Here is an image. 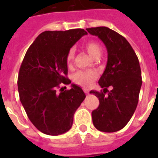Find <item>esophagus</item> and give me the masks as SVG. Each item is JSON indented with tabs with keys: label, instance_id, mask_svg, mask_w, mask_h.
<instances>
[{
	"label": "esophagus",
	"instance_id": "esophagus-1",
	"mask_svg": "<svg viewBox=\"0 0 158 158\" xmlns=\"http://www.w3.org/2000/svg\"><path fill=\"white\" fill-rule=\"evenodd\" d=\"M84 93H85V94H89V90H88V89H84Z\"/></svg>",
	"mask_w": 158,
	"mask_h": 158
}]
</instances>
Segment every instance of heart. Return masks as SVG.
Masks as SVG:
<instances>
[{"label":"heart","instance_id":"1","mask_svg":"<svg viewBox=\"0 0 158 158\" xmlns=\"http://www.w3.org/2000/svg\"><path fill=\"white\" fill-rule=\"evenodd\" d=\"M85 49L89 54L94 58L100 56L102 53V48L96 41H89L85 43ZM74 58V50L70 49L66 56V62L68 65H70ZM98 77V74L94 70H81L75 73L73 76V81L78 85L89 88Z\"/></svg>","mask_w":158,"mask_h":158}]
</instances>
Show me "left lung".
<instances>
[{"label": "left lung", "instance_id": "8db88e82", "mask_svg": "<svg viewBox=\"0 0 158 158\" xmlns=\"http://www.w3.org/2000/svg\"><path fill=\"white\" fill-rule=\"evenodd\" d=\"M86 30L103 42L108 53L105 71L98 81L103 91H90L99 99L98 107L92 112L93 123L100 131L116 132L127 125L137 107L142 85L139 61L129 42L115 31L107 27ZM110 86L113 89L109 92Z\"/></svg>", "mask_w": 158, "mask_h": 158}]
</instances>
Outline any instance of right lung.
Segmentation results:
<instances>
[{"mask_svg": "<svg viewBox=\"0 0 158 158\" xmlns=\"http://www.w3.org/2000/svg\"><path fill=\"white\" fill-rule=\"evenodd\" d=\"M86 34L82 28L45 31L24 56L17 83L19 99L28 119L45 135H59L70 130L74 112L86 97L74 84L69 90H58L60 84L71 83L67 77V53Z\"/></svg>", "mask_w": 158, "mask_h": 158, "instance_id": "right-lung-1", "label": "right lung"}]
</instances>
